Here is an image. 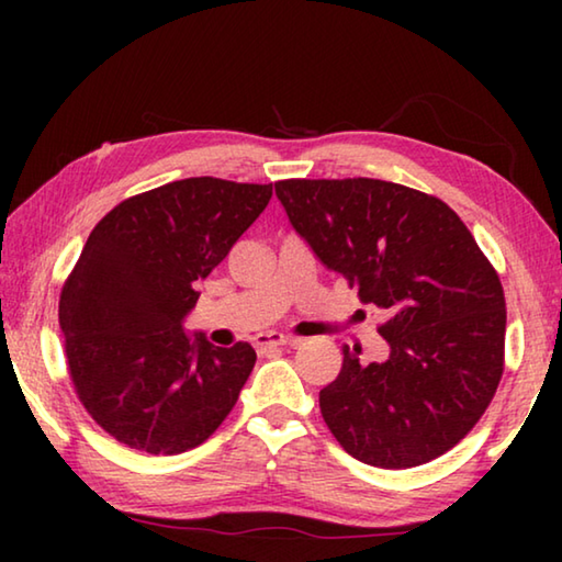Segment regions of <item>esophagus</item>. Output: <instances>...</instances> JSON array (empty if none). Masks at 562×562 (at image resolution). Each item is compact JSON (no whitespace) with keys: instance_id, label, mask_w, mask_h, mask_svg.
Returning <instances> with one entry per match:
<instances>
[{"instance_id":"obj_1","label":"esophagus","mask_w":562,"mask_h":562,"mask_svg":"<svg viewBox=\"0 0 562 562\" xmlns=\"http://www.w3.org/2000/svg\"><path fill=\"white\" fill-rule=\"evenodd\" d=\"M288 337L284 335H280V331H262V335H258L255 337V347H258L260 351H265V349H274V347H282V345H288Z\"/></svg>"}]
</instances>
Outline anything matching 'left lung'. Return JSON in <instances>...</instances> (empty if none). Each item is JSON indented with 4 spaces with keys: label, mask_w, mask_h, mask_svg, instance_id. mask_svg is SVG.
Masks as SVG:
<instances>
[{
    "label": "left lung",
    "mask_w": 562,
    "mask_h": 562,
    "mask_svg": "<svg viewBox=\"0 0 562 562\" xmlns=\"http://www.w3.org/2000/svg\"><path fill=\"white\" fill-rule=\"evenodd\" d=\"M294 231L386 319L389 355L345 347L319 412L349 456L412 469L453 449L486 412L506 361L501 278L449 205L376 178L274 183Z\"/></svg>",
    "instance_id": "left-lung-1"
}]
</instances>
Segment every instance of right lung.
<instances>
[{"mask_svg":"<svg viewBox=\"0 0 562 562\" xmlns=\"http://www.w3.org/2000/svg\"><path fill=\"white\" fill-rule=\"evenodd\" d=\"M272 183L173 180L131 195L93 227L64 282L59 325L74 392L128 449L183 453L211 439L255 367L247 341L190 339L183 317L255 223Z\"/></svg>","mask_w":562,"mask_h":562,"instance_id":"obj_1","label":"right lung"}]
</instances>
